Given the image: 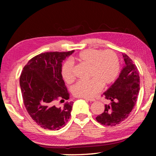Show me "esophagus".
<instances>
[{
  "label": "esophagus",
  "mask_w": 156,
  "mask_h": 156,
  "mask_svg": "<svg viewBox=\"0 0 156 156\" xmlns=\"http://www.w3.org/2000/svg\"><path fill=\"white\" fill-rule=\"evenodd\" d=\"M82 98L85 100H88L89 101H95V99H93V98H91V99H89V98H85V97H82Z\"/></svg>",
  "instance_id": "esophagus-1"
}]
</instances>
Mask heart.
Listing matches in <instances>:
<instances>
[{"label": "heart", "mask_w": 156, "mask_h": 156, "mask_svg": "<svg viewBox=\"0 0 156 156\" xmlns=\"http://www.w3.org/2000/svg\"><path fill=\"white\" fill-rule=\"evenodd\" d=\"M78 61L89 65V76L87 80H80L72 88L75 97L89 98L95 95L104 86L112 84L119 72L118 55L113 50L101 51L89 49L81 52L76 57ZM62 77L67 83H72L75 79L74 64L66 61L61 69Z\"/></svg>", "instance_id": "1"}]
</instances>
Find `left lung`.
<instances>
[{"instance_id": "obj_1", "label": "left lung", "mask_w": 156, "mask_h": 156, "mask_svg": "<svg viewBox=\"0 0 156 156\" xmlns=\"http://www.w3.org/2000/svg\"><path fill=\"white\" fill-rule=\"evenodd\" d=\"M125 66L115 82L103 93V97L110 101L105 104L101 114L96 119L102 125H118L129 116L136 104L140 90L139 72L132 59L123 54Z\"/></svg>"}]
</instances>
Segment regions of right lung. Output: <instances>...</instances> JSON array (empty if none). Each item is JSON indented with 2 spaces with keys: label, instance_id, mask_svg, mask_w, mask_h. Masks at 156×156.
Here are the masks:
<instances>
[{
  "label": "right lung",
  "instance_id": "1",
  "mask_svg": "<svg viewBox=\"0 0 156 156\" xmlns=\"http://www.w3.org/2000/svg\"><path fill=\"white\" fill-rule=\"evenodd\" d=\"M74 52H50L34 57L23 68L20 86L23 102L30 116L44 129L59 130L64 127L71 116L74 102L69 99L67 87L61 75L62 62Z\"/></svg>",
  "mask_w": 156,
  "mask_h": 156
}]
</instances>
